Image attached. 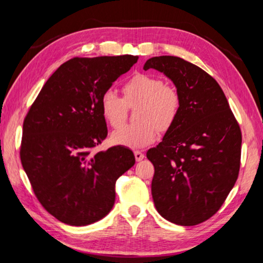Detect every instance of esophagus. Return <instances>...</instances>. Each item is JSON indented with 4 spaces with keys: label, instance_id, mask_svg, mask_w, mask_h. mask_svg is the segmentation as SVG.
<instances>
[{
    "label": "esophagus",
    "instance_id": "obj_1",
    "mask_svg": "<svg viewBox=\"0 0 263 263\" xmlns=\"http://www.w3.org/2000/svg\"><path fill=\"white\" fill-rule=\"evenodd\" d=\"M135 158H136L137 161H141V160L145 158V155H144V153L140 152V151H136V152H135Z\"/></svg>",
    "mask_w": 263,
    "mask_h": 263
}]
</instances>
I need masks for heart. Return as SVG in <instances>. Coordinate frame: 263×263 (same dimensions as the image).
I'll list each match as a JSON object with an SVG mask.
<instances>
[{"label":"heart","instance_id":"b5f03b06","mask_svg":"<svg viewBox=\"0 0 263 263\" xmlns=\"http://www.w3.org/2000/svg\"><path fill=\"white\" fill-rule=\"evenodd\" d=\"M124 99L114 90L101 97L102 116L111 127L118 128L125 122L128 106L140 103L137 119L140 123L122 127L112 135L115 144L128 148L146 147L157 140L158 128L167 131L179 117L181 97L176 89L166 86L158 77L138 73L123 87Z\"/></svg>","mask_w":263,"mask_h":263}]
</instances>
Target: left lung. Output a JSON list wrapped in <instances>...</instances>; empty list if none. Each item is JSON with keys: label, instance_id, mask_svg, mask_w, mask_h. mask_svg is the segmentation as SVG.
I'll list each match as a JSON object with an SVG mask.
<instances>
[{"label": "left lung", "instance_id": "1", "mask_svg": "<svg viewBox=\"0 0 263 263\" xmlns=\"http://www.w3.org/2000/svg\"><path fill=\"white\" fill-rule=\"evenodd\" d=\"M149 68L171 79L181 97L174 125L146 154L154 166V205L174 224L197 225L219 210L234 186L241 131L220 86L198 66L161 55L145 62Z\"/></svg>", "mask_w": 263, "mask_h": 263}]
</instances>
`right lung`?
Returning a JSON list of instances; mask_svg holds the SVG:
<instances>
[{"mask_svg": "<svg viewBox=\"0 0 263 263\" xmlns=\"http://www.w3.org/2000/svg\"><path fill=\"white\" fill-rule=\"evenodd\" d=\"M135 55L73 58L44 84L23 123L21 161L45 210L65 224L102 219L116 198V181L136 162L114 146L92 153L108 135L100 101Z\"/></svg>", "mask_w": 263, "mask_h": 263, "instance_id": "right-lung-1", "label": "right lung"}]
</instances>
